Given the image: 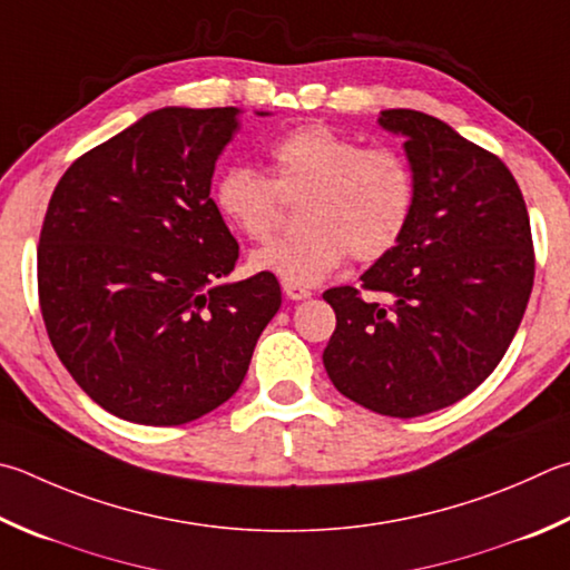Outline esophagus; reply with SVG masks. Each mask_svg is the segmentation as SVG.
<instances>
[{"label": "esophagus", "mask_w": 570, "mask_h": 570, "mask_svg": "<svg viewBox=\"0 0 570 570\" xmlns=\"http://www.w3.org/2000/svg\"><path fill=\"white\" fill-rule=\"evenodd\" d=\"M284 294L292 298V302H304V298L312 296V292H308L306 286H296V284H282Z\"/></svg>", "instance_id": "esophagus-1"}]
</instances>
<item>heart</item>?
Listing matches in <instances>:
<instances>
[{"label":"heart","mask_w":570,"mask_h":570,"mask_svg":"<svg viewBox=\"0 0 570 570\" xmlns=\"http://www.w3.org/2000/svg\"><path fill=\"white\" fill-rule=\"evenodd\" d=\"M272 179L232 167L214 181V206L234 232L252 242L274 234L284 199L304 194V232L249 256L256 274L282 284L312 286L351 254L376 262L401 242L416 206V177L409 159L391 147L361 141L326 124H304L268 147Z\"/></svg>","instance_id":"obj_1"}]
</instances>
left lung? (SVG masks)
Wrapping results in <instances>:
<instances>
[{"label": "left lung", "instance_id": "1", "mask_svg": "<svg viewBox=\"0 0 570 570\" xmlns=\"http://www.w3.org/2000/svg\"><path fill=\"white\" fill-rule=\"evenodd\" d=\"M379 124L406 139L416 206L401 242L361 276L384 303L354 286L324 292L336 312L324 366L346 399L413 419L469 396L499 366L533 288L531 222L509 167L446 121L386 109Z\"/></svg>", "mask_w": 570, "mask_h": 570}]
</instances>
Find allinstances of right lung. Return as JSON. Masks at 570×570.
<instances>
[{"label": "right lung", "instance_id": "obj_1", "mask_svg": "<svg viewBox=\"0 0 570 570\" xmlns=\"http://www.w3.org/2000/svg\"><path fill=\"white\" fill-rule=\"evenodd\" d=\"M239 111L144 114L71 164L49 199L37 249L49 341L124 421L181 426L229 401L282 306L276 276L219 282L239 244L209 194Z\"/></svg>", "mask_w": 570, "mask_h": 570}]
</instances>
